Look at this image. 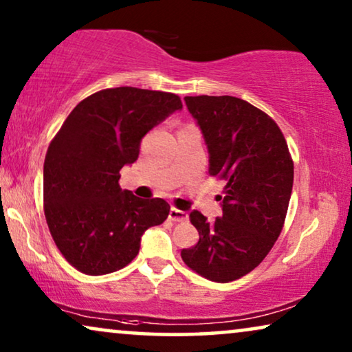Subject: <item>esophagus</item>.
<instances>
[{
    "label": "esophagus",
    "instance_id": "esophagus-1",
    "mask_svg": "<svg viewBox=\"0 0 352 352\" xmlns=\"http://www.w3.org/2000/svg\"><path fill=\"white\" fill-rule=\"evenodd\" d=\"M187 218H189V216H187L186 211H181L177 208L170 210V219L171 221H176V223H179V221H187Z\"/></svg>",
    "mask_w": 352,
    "mask_h": 352
}]
</instances>
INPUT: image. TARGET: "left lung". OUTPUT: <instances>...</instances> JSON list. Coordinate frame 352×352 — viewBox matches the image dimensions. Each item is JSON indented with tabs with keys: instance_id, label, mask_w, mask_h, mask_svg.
Returning <instances> with one entry per match:
<instances>
[{
	"instance_id": "1",
	"label": "left lung",
	"mask_w": 352,
	"mask_h": 352,
	"mask_svg": "<svg viewBox=\"0 0 352 352\" xmlns=\"http://www.w3.org/2000/svg\"><path fill=\"white\" fill-rule=\"evenodd\" d=\"M210 153V176L226 182L223 214L190 213L199 243L182 250L192 271L226 283L252 272L282 232L293 187V160L277 123L232 96H187Z\"/></svg>"
}]
</instances>
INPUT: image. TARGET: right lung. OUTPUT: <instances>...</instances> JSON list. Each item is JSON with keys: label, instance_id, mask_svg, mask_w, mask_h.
<instances>
[{"label": "right lung", "instance_id": "obj_1", "mask_svg": "<svg viewBox=\"0 0 352 352\" xmlns=\"http://www.w3.org/2000/svg\"><path fill=\"white\" fill-rule=\"evenodd\" d=\"M179 96L131 86L91 94L72 110L47 147L43 201L47 228L80 272L104 276L139 253L148 228L170 213L163 199L122 190L120 170L139 157L142 138L173 112Z\"/></svg>", "mask_w": 352, "mask_h": 352}]
</instances>
